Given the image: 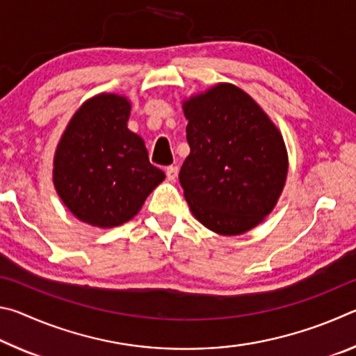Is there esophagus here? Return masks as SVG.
Listing matches in <instances>:
<instances>
[{"label":"esophagus","mask_w":356,"mask_h":356,"mask_svg":"<svg viewBox=\"0 0 356 356\" xmlns=\"http://www.w3.org/2000/svg\"><path fill=\"white\" fill-rule=\"evenodd\" d=\"M177 172H179V170H177V166H168L166 168V177H168V180H176V177H177Z\"/></svg>","instance_id":"obj_1"}]
</instances>
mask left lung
<instances>
[{
  "instance_id": "8db88e82",
  "label": "left lung",
  "mask_w": 356,
  "mask_h": 356,
  "mask_svg": "<svg viewBox=\"0 0 356 356\" xmlns=\"http://www.w3.org/2000/svg\"><path fill=\"white\" fill-rule=\"evenodd\" d=\"M184 114L190 155L179 180L191 213L221 236L250 231L284 188L282 135L248 94L229 83L185 100Z\"/></svg>"
}]
</instances>
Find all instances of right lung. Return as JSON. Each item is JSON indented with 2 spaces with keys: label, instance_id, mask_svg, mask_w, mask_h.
I'll return each instance as SVG.
<instances>
[{
  "label": "right lung",
  "instance_id": "1",
  "mask_svg": "<svg viewBox=\"0 0 356 356\" xmlns=\"http://www.w3.org/2000/svg\"><path fill=\"white\" fill-rule=\"evenodd\" d=\"M131 105L118 94L84 102L61 136L53 184L78 220L95 227L124 225L165 180L141 136L127 129Z\"/></svg>",
  "mask_w": 356,
  "mask_h": 356
}]
</instances>
